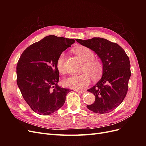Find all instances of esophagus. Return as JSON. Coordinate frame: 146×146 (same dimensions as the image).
I'll use <instances>...</instances> for the list:
<instances>
[{
    "label": "esophagus",
    "mask_w": 146,
    "mask_h": 146,
    "mask_svg": "<svg viewBox=\"0 0 146 146\" xmlns=\"http://www.w3.org/2000/svg\"><path fill=\"white\" fill-rule=\"evenodd\" d=\"M76 92H78V93H83V92H85V90H75Z\"/></svg>",
    "instance_id": "1"
}]
</instances>
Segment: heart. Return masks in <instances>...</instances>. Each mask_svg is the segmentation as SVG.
Returning a JSON list of instances; mask_svg holds the SVG:
<instances>
[{
  "label": "heart",
  "instance_id": "1",
  "mask_svg": "<svg viewBox=\"0 0 146 146\" xmlns=\"http://www.w3.org/2000/svg\"><path fill=\"white\" fill-rule=\"evenodd\" d=\"M73 51L79 58L85 61L82 70L83 73L65 78L63 81V84L65 87L74 90H80L89 85L91 77L92 80H97L102 77L104 72V65L100 60L93 58L94 52L90 48L78 46L74 48ZM64 59L65 55L64 53H61L56 61V68L60 73L64 72Z\"/></svg>",
  "mask_w": 146,
  "mask_h": 146
}]
</instances>
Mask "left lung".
Here are the masks:
<instances>
[{"instance_id": "8db88e82", "label": "left lung", "mask_w": 146, "mask_h": 146, "mask_svg": "<svg viewBox=\"0 0 146 146\" xmlns=\"http://www.w3.org/2000/svg\"><path fill=\"white\" fill-rule=\"evenodd\" d=\"M76 40L93 50L104 65L101 79L88 90L94 94V102L86 107L96 113H110L117 107L126 96L131 76L129 56L117 44L102 38Z\"/></svg>"}]
</instances>
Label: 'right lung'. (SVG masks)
Listing matches in <instances>:
<instances>
[{
	"label": "right lung",
	"instance_id": "obj_1",
	"mask_svg": "<svg viewBox=\"0 0 146 146\" xmlns=\"http://www.w3.org/2000/svg\"><path fill=\"white\" fill-rule=\"evenodd\" d=\"M75 39L49 35L30 45L21 54L16 66L17 84L33 111L54 113L64 105L70 90L58 85L56 61Z\"/></svg>",
	"mask_w": 146,
	"mask_h": 146
}]
</instances>
